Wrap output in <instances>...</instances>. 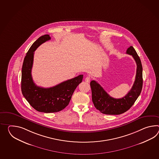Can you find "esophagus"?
<instances>
[{"mask_svg":"<svg viewBox=\"0 0 159 159\" xmlns=\"http://www.w3.org/2000/svg\"><path fill=\"white\" fill-rule=\"evenodd\" d=\"M85 82H87V83H89L90 81H91V78L88 77V76L86 77L85 79Z\"/></svg>","mask_w":159,"mask_h":159,"instance_id":"obj_1","label":"esophagus"}]
</instances>
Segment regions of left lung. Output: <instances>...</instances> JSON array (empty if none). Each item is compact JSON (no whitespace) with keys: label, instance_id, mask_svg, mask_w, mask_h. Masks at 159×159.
Masks as SVG:
<instances>
[{"label":"left lung","instance_id":"left-lung-1","mask_svg":"<svg viewBox=\"0 0 159 159\" xmlns=\"http://www.w3.org/2000/svg\"><path fill=\"white\" fill-rule=\"evenodd\" d=\"M126 53L132 55L137 65L134 83L126 95L120 99L110 96L97 81L92 80L90 85L92 91V102L96 108L106 115H120L127 111L134 105L141 92L143 87V67L141 60L132 46Z\"/></svg>","mask_w":159,"mask_h":159}]
</instances>
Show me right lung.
<instances>
[{
    "mask_svg": "<svg viewBox=\"0 0 159 159\" xmlns=\"http://www.w3.org/2000/svg\"><path fill=\"white\" fill-rule=\"evenodd\" d=\"M50 39L49 35H44L32 44L26 53L21 70L23 95L35 110L44 113L57 112L64 109L83 78V75H80L50 88L40 87L34 83L31 75L34 52L39 46Z\"/></svg>",
    "mask_w": 159,
    "mask_h": 159,
    "instance_id": "1",
    "label": "right lung"
}]
</instances>
